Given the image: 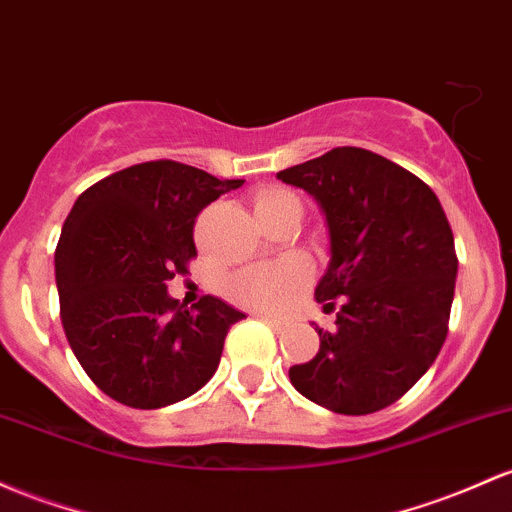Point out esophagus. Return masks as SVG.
Listing matches in <instances>:
<instances>
[{"instance_id": "1", "label": "esophagus", "mask_w": 512, "mask_h": 512, "mask_svg": "<svg viewBox=\"0 0 512 512\" xmlns=\"http://www.w3.org/2000/svg\"><path fill=\"white\" fill-rule=\"evenodd\" d=\"M257 318L262 320V323H267L269 328L274 330V333H282V330L286 328V320H282V318H274V316H265V313H255Z\"/></svg>"}]
</instances>
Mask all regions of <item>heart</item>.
Returning a JSON list of instances; mask_svg holds the SVG:
<instances>
[{"label":"heart","instance_id":"obj_1","mask_svg":"<svg viewBox=\"0 0 512 512\" xmlns=\"http://www.w3.org/2000/svg\"><path fill=\"white\" fill-rule=\"evenodd\" d=\"M291 201L299 199L284 189H269L255 199V211L260 216V213L291 204ZM308 279H311V265L303 257L294 255L279 262L238 269L226 279V294L230 301L250 308V311L282 313L296 301Z\"/></svg>","mask_w":512,"mask_h":512}]
</instances>
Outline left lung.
I'll return each mask as SVG.
<instances>
[{
  "label": "left lung",
  "instance_id": "1",
  "mask_svg": "<svg viewBox=\"0 0 512 512\" xmlns=\"http://www.w3.org/2000/svg\"><path fill=\"white\" fill-rule=\"evenodd\" d=\"M325 213L330 265L316 286L330 330L289 379L342 415L391 406L440 355L457 282L454 235L435 192L364 148H333L277 174Z\"/></svg>",
  "mask_w": 512,
  "mask_h": 512
}]
</instances>
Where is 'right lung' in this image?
Here are the masks:
<instances>
[{"label": "right lung", "instance_id": "obj_1", "mask_svg": "<svg viewBox=\"0 0 512 512\" xmlns=\"http://www.w3.org/2000/svg\"><path fill=\"white\" fill-rule=\"evenodd\" d=\"M245 179H218L174 160L109 174L72 206L55 247L60 320L77 362L106 396L153 411L192 396L245 318L204 296L167 294L196 257V216Z\"/></svg>", "mask_w": 512, "mask_h": 512}]
</instances>
